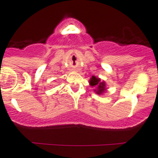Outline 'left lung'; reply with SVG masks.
<instances>
[{"label":"left lung","instance_id":"1","mask_svg":"<svg viewBox=\"0 0 158 158\" xmlns=\"http://www.w3.org/2000/svg\"><path fill=\"white\" fill-rule=\"evenodd\" d=\"M89 84L92 86H97L98 89H95L94 91L98 94H102L106 90V82H100V79L96 78L95 76H92V78L89 80Z\"/></svg>","mask_w":158,"mask_h":158}]
</instances>
